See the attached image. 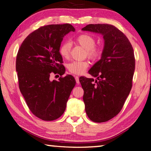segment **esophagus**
<instances>
[{"mask_svg": "<svg viewBox=\"0 0 151 151\" xmlns=\"http://www.w3.org/2000/svg\"><path fill=\"white\" fill-rule=\"evenodd\" d=\"M75 78V80H76V83H77L78 85V84L80 83V82H79V77H78V76H76Z\"/></svg>", "mask_w": 151, "mask_h": 151, "instance_id": "1", "label": "esophagus"}]
</instances>
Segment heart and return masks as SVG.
<instances>
[{
    "label": "heart",
    "mask_w": 151,
    "mask_h": 151,
    "mask_svg": "<svg viewBox=\"0 0 151 151\" xmlns=\"http://www.w3.org/2000/svg\"><path fill=\"white\" fill-rule=\"evenodd\" d=\"M76 42L86 50V55L91 60H96L101 55L102 48L96 45L94 37L87 33L81 34L75 39ZM71 45L70 42H63L59 47V53L63 58L69 57ZM89 64L86 60H75L68 64V69L70 73L75 75H81L88 67Z\"/></svg>",
    "instance_id": "1"
}]
</instances>
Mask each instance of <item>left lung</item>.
<instances>
[{"instance_id":"8db88e82","label":"left lung","mask_w":151,"mask_h":151,"mask_svg":"<svg viewBox=\"0 0 151 151\" xmlns=\"http://www.w3.org/2000/svg\"><path fill=\"white\" fill-rule=\"evenodd\" d=\"M83 30L103 36L101 59L88 70L96 78L81 76L86 113L92 121H108L119 113L132 88L135 68L134 50L128 38L113 25L88 24Z\"/></svg>"}]
</instances>
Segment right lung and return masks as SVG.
<instances>
[{
    "label": "right lung",
    "instance_id": "right-lung-1",
    "mask_svg": "<svg viewBox=\"0 0 151 151\" xmlns=\"http://www.w3.org/2000/svg\"><path fill=\"white\" fill-rule=\"evenodd\" d=\"M75 31L70 24L41 27L28 36L19 49L16 70L20 91L33 114L43 121H54L64 113L76 85L72 75L50 81L51 73L65 74L59 47L63 37Z\"/></svg>",
    "mask_w": 151,
    "mask_h": 151
}]
</instances>
